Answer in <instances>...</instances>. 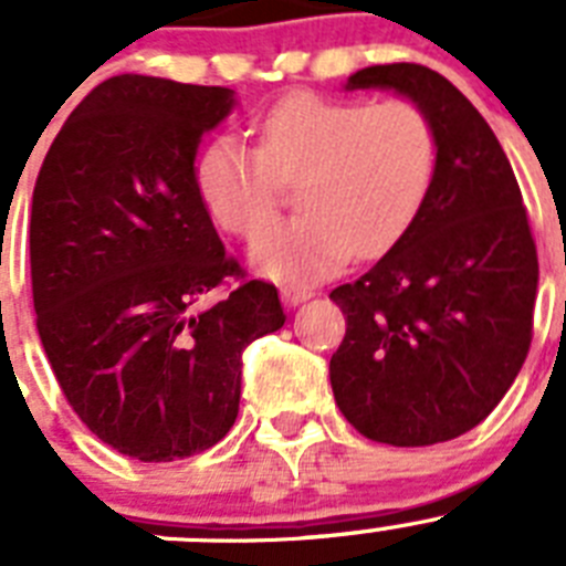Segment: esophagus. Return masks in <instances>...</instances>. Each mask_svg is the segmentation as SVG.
I'll return each instance as SVG.
<instances>
[{
  "label": "esophagus",
  "mask_w": 566,
  "mask_h": 566,
  "mask_svg": "<svg viewBox=\"0 0 566 566\" xmlns=\"http://www.w3.org/2000/svg\"><path fill=\"white\" fill-rule=\"evenodd\" d=\"M307 298H313V290L310 287H295V284L282 287V301L287 307H298V304H304Z\"/></svg>",
  "instance_id": "34e87169"
}]
</instances>
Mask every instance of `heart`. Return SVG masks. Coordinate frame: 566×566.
<instances>
[{
  "mask_svg": "<svg viewBox=\"0 0 566 566\" xmlns=\"http://www.w3.org/2000/svg\"><path fill=\"white\" fill-rule=\"evenodd\" d=\"M436 158L430 116L410 99L295 92L259 119L256 150L231 136L209 142L195 181L214 223L237 237H256L283 187L298 188L305 211L259 235L251 262L282 282H310L352 253L374 256L399 240L430 189Z\"/></svg>",
  "mask_w": 566,
  "mask_h": 566,
  "instance_id": "1",
  "label": "heart"
}]
</instances>
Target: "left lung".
Wrapping results in <instances>:
<instances>
[{"mask_svg":"<svg viewBox=\"0 0 566 566\" xmlns=\"http://www.w3.org/2000/svg\"><path fill=\"white\" fill-rule=\"evenodd\" d=\"M346 88H394L436 130V172L377 265L329 293L346 337L329 360L346 421L390 447L463 436L497 408L533 337L538 256L511 161L480 111L419 63L368 66Z\"/></svg>","mask_w":566,"mask_h":566,"instance_id":"8db88e82","label":"left lung"}]
</instances>
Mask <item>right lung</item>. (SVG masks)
<instances>
[{"mask_svg": "<svg viewBox=\"0 0 566 566\" xmlns=\"http://www.w3.org/2000/svg\"><path fill=\"white\" fill-rule=\"evenodd\" d=\"M226 86L119 75L52 142L33 189L30 273L46 360L83 424L145 463L203 452L240 410L242 352L282 329L273 284L245 279L195 181ZM237 277L211 308L199 298Z\"/></svg>", "mask_w": 566, "mask_h": 566, "instance_id": "1", "label": "right lung"}]
</instances>
